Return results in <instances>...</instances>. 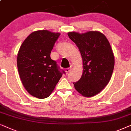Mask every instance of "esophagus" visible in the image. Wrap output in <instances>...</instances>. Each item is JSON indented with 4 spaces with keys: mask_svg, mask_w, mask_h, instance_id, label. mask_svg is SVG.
<instances>
[{
    "mask_svg": "<svg viewBox=\"0 0 131 131\" xmlns=\"http://www.w3.org/2000/svg\"><path fill=\"white\" fill-rule=\"evenodd\" d=\"M65 72H66V74H69V72H70V69H69V68H67V69H65Z\"/></svg>",
    "mask_w": 131,
    "mask_h": 131,
    "instance_id": "esophagus-1",
    "label": "esophagus"
}]
</instances>
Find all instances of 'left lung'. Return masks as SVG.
<instances>
[{
  "label": "left lung",
  "mask_w": 131,
  "mask_h": 131,
  "mask_svg": "<svg viewBox=\"0 0 131 131\" xmlns=\"http://www.w3.org/2000/svg\"><path fill=\"white\" fill-rule=\"evenodd\" d=\"M68 35L78 47L83 59V74L74 83L75 89L83 96H93L104 89L112 75L114 57L111 45L99 31L71 32Z\"/></svg>",
  "instance_id": "obj_1"
}]
</instances>
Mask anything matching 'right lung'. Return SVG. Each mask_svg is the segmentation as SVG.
<instances>
[{
    "mask_svg": "<svg viewBox=\"0 0 131 131\" xmlns=\"http://www.w3.org/2000/svg\"><path fill=\"white\" fill-rule=\"evenodd\" d=\"M60 33L47 30L30 34L21 45L17 55V68L24 88L33 96L44 99L54 89L62 72L50 57Z\"/></svg>",
    "mask_w": 131,
    "mask_h": 131,
    "instance_id": "obj_1",
    "label": "right lung"
}]
</instances>
